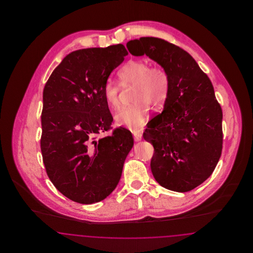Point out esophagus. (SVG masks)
Segmentation results:
<instances>
[{"instance_id":"1","label":"esophagus","mask_w":253,"mask_h":253,"mask_svg":"<svg viewBox=\"0 0 253 253\" xmlns=\"http://www.w3.org/2000/svg\"><path fill=\"white\" fill-rule=\"evenodd\" d=\"M133 138H134V141H140L141 138H142V133L139 132H133Z\"/></svg>"}]
</instances>
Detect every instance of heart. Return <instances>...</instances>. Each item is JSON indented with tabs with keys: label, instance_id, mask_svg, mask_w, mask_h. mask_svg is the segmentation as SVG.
Instances as JSON below:
<instances>
[{
	"label": "heart",
	"instance_id": "obj_1",
	"mask_svg": "<svg viewBox=\"0 0 253 253\" xmlns=\"http://www.w3.org/2000/svg\"><path fill=\"white\" fill-rule=\"evenodd\" d=\"M122 86L133 84L132 100L129 106L123 107L115 115L116 123L130 129H140L148 119L152 104L161 106L167 99L169 90L168 73L160 66H151L142 60L128 61L119 71ZM120 84L107 81L103 86V96L111 108L120 106Z\"/></svg>",
	"mask_w": 253,
	"mask_h": 253
}]
</instances>
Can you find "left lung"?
<instances>
[{"label":"left lung","instance_id":"8db88e82","mask_svg":"<svg viewBox=\"0 0 253 253\" xmlns=\"http://www.w3.org/2000/svg\"><path fill=\"white\" fill-rule=\"evenodd\" d=\"M126 46L168 73L164 109L150 121L143 137L155 149L151 169L158 184L190 192L211 176L222 153L223 113L212 84L188 52L162 39L142 37Z\"/></svg>","mask_w":253,"mask_h":253}]
</instances>
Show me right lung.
Returning <instances> with one entry per match:
<instances>
[{"instance_id": "add662e5", "label": "right lung", "mask_w": 253, "mask_h": 253, "mask_svg": "<svg viewBox=\"0 0 253 253\" xmlns=\"http://www.w3.org/2000/svg\"><path fill=\"white\" fill-rule=\"evenodd\" d=\"M127 55L123 44L74 51L44 86L43 163L57 190L77 203L99 202L116 189L133 146L132 132L122 127L96 139L113 123L103 86Z\"/></svg>"}]
</instances>
